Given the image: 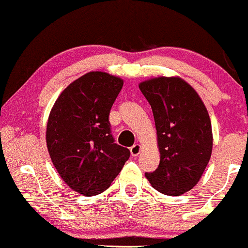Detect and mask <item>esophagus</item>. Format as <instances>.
<instances>
[{
	"instance_id": "1",
	"label": "esophagus",
	"mask_w": 248,
	"mask_h": 248,
	"mask_svg": "<svg viewBox=\"0 0 248 248\" xmlns=\"http://www.w3.org/2000/svg\"><path fill=\"white\" fill-rule=\"evenodd\" d=\"M140 153H141V146L139 143L134 144L133 147H130V154H132L133 156H138Z\"/></svg>"
}]
</instances>
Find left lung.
<instances>
[{
    "mask_svg": "<svg viewBox=\"0 0 248 248\" xmlns=\"http://www.w3.org/2000/svg\"><path fill=\"white\" fill-rule=\"evenodd\" d=\"M139 87L152 106L161 154L160 166L146 177L164 195H183L198 183L211 157L209 113L197 92L181 78L158 77Z\"/></svg>",
    "mask_w": 248,
    "mask_h": 248,
    "instance_id": "1",
    "label": "left lung"
}]
</instances>
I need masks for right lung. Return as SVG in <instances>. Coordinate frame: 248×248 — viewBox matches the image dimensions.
I'll return each mask as SVG.
<instances>
[{
    "instance_id": "add662e5",
    "label": "right lung",
    "mask_w": 248,
    "mask_h": 248,
    "mask_svg": "<svg viewBox=\"0 0 248 248\" xmlns=\"http://www.w3.org/2000/svg\"><path fill=\"white\" fill-rule=\"evenodd\" d=\"M124 80L90 72L70 84L51 109L46 144L62 181L84 196L108 189L129 158L128 148L115 143L109 112Z\"/></svg>"
}]
</instances>
